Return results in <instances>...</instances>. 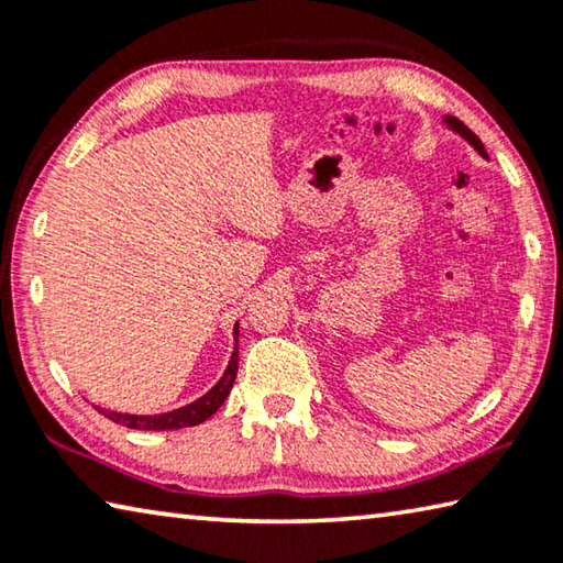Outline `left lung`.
<instances>
[{"mask_svg":"<svg viewBox=\"0 0 563 563\" xmlns=\"http://www.w3.org/2000/svg\"><path fill=\"white\" fill-rule=\"evenodd\" d=\"M442 123H446V129L450 131H454V133H460V136L466 141V144H470L476 154H479L482 158H489L487 156V151H484V144L479 139H476V133L472 131V129H466L464 123L460 121V119H454V117H442Z\"/></svg>","mask_w":563,"mask_h":563,"instance_id":"1","label":"left lung"}]
</instances>
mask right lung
<instances>
[{"mask_svg":"<svg viewBox=\"0 0 563 563\" xmlns=\"http://www.w3.org/2000/svg\"><path fill=\"white\" fill-rule=\"evenodd\" d=\"M235 373H238V322L233 325V352H231V360H228L225 373L206 395L194 399L190 405H184L161 415H129V412H113V409H103V407H97V409L103 417H109L111 422L129 427V430L164 432V430H180V427H196L206 422L208 417H213L218 412V407L225 402V397L231 395L233 389Z\"/></svg>","mask_w":563,"mask_h":563,"instance_id":"right-lung-1","label":"right lung"}]
</instances>
